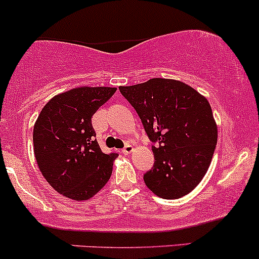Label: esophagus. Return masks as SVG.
<instances>
[{
	"label": "esophagus",
	"mask_w": 259,
	"mask_h": 259,
	"mask_svg": "<svg viewBox=\"0 0 259 259\" xmlns=\"http://www.w3.org/2000/svg\"><path fill=\"white\" fill-rule=\"evenodd\" d=\"M122 152V154H124V155H128V154H131L133 152V145H131V144H127L126 147L123 148V149L121 150Z\"/></svg>",
	"instance_id": "esophagus-1"
}]
</instances>
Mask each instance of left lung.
<instances>
[{
    "instance_id": "1",
    "label": "left lung",
    "mask_w": 259,
    "mask_h": 259,
    "mask_svg": "<svg viewBox=\"0 0 259 259\" xmlns=\"http://www.w3.org/2000/svg\"><path fill=\"white\" fill-rule=\"evenodd\" d=\"M136 109L153 147L154 167L144 182L155 196L177 199L207 174L218 142V126L207 98L188 84L167 78L120 87Z\"/></svg>"
}]
</instances>
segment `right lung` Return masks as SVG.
Wrapping results in <instances>:
<instances>
[{"mask_svg":"<svg viewBox=\"0 0 259 259\" xmlns=\"http://www.w3.org/2000/svg\"><path fill=\"white\" fill-rule=\"evenodd\" d=\"M111 87H77L48 101L33 131L37 166L55 191L73 200L94 197L109 181L117 154L101 152L92 117Z\"/></svg>","mask_w":259,"mask_h":259,"instance_id":"1","label":"right lung"}]
</instances>
